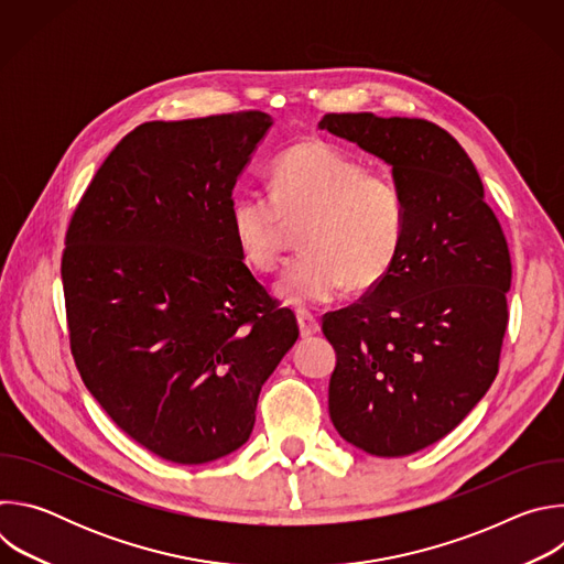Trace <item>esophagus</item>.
<instances>
[{"label": "esophagus", "instance_id": "obj_1", "mask_svg": "<svg viewBox=\"0 0 564 564\" xmlns=\"http://www.w3.org/2000/svg\"><path fill=\"white\" fill-rule=\"evenodd\" d=\"M296 324H299L301 337H310V335H316L321 330L318 318L312 312H307V310H299L296 312Z\"/></svg>", "mask_w": 564, "mask_h": 564}]
</instances>
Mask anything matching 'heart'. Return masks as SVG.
<instances>
[{"label":"heart","mask_w":564,"mask_h":564,"mask_svg":"<svg viewBox=\"0 0 564 564\" xmlns=\"http://www.w3.org/2000/svg\"><path fill=\"white\" fill-rule=\"evenodd\" d=\"M303 227V257L276 283L290 305H316L348 285L370 290L390 272L406 234V200L399 185L368 172L352 153L305 140L272 167V194L248 192L229 207V229L243 261L257 272L281 265L290 227Z\"/></svg>","instance_id":"obj_1"}]
</instances>
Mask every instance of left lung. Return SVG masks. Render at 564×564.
Instances as JSON below:
<instances>
[{"instance_id":"1","label":"left lung","mask_w":564,"mask_h":564,"mask_svg":"<svg viewBox=\"0 0 564 564\" xmlns=\"http://www.w3.org/2000/svg\"><path fill=\"white\" fill-rule=\"evenodd\" d=\"M318 127L386 160L406 200L386 279L324 316L337 350L330 420L370 455H411L448 435L498 375L509 246L470 158L435 122L326 113Z\"/></svg>"}]
</instances>
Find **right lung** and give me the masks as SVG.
<instances>
[{"mask_svg": "<svg viewBox=\"0 0 564 564\" xmlns=\"http://www.w3.org/2000/svg\"><path fill=\"white\" fill-rule=\"evenodd\" d=\"M270 127L263 111L135 127L66 229L77 372L131 440L176 464L250 440L261 386L299 339L229 229L234 185Z\"/></svg>", "mask_w": 564, "mask_h": 564, "instance_id": "add662e5", "label": "right lung"}]
</instances>
